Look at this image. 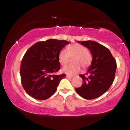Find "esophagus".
Listing matches in <instances>:
<instances>
[{"label": "esophagus", "instance_id": "1", "mask_svg": "<svg viewBox=\"0 0 130 130\" xmlns=\"http://www.w3.org/2000/svg\"><path fill=\"white\" fill-rule=\"evenodd\" d=\"M67 78L70 79V78H73V76H69V75H67Z\"/></svg>", "mask_w": 130, "mask_h": 130}]
</instances>
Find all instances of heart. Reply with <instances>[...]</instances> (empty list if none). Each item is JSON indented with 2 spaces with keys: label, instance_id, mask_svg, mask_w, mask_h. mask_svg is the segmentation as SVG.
I'll use <instances>...</instances> for the list:
<instances>
[{
  "label": "heart",
  "instance_id": "obj_1",
  "mask_svg": "<svg viewBox=\"0 0 130 130\" xmlns=\"http://www.w3.org/2000/svg\"><path fill=\"white\" fill-rule=\"evenodd\" d=\"M74 57L72 65H68L62 68L61 71L69 75H74L81 70V67L85 69L91 64L92 56L88 49L81 44L74 43L68 47V51L62 49L59 53L58 60L61 65H67L70 61V57Z\"/></svg>",
  "mask_w": 130,
  "mask_h": 130
}]
</instances>
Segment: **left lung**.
<instances>
[{
  "mask_svg": "<svg viewBox=\"0 0 130 130\" xmlns=\"http://www.w3.org/2000/svg\"><path fill=\"white\" fill-rule=\"evenodd\" d=\"M91 53L92 61L87 73L80 76L83 84L76 88L79 95L88 100L98 98L109 89L115 79L116 62L106 47L93 41L78 42Z\"/></svg>",
  "mask_w": 130,
  "mask_h": 130,
  "instance_id": "obj_1",
  "label": "left lung"
}]
</instances>
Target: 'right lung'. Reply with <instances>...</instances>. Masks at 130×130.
<instances>
[{
    "instance_id": "obj_1",
    "label": "right lung",
    "mask_w": 130,
    "mask_h": 130,
    "mask_svg": "<svg viewBox=\"0 0 130 130\" xmlns=\"http://www.w3.org/2000/svg\"><path fill=\"white\" fill-rule=\"evenodd\" d=\"M69 42L50 39L31 46L24 55L20 69L21 80L24 89L37 100H46L56 92L65 74L56 75L60 69L59 53Z\"/></svg>"
}]
</instances>
